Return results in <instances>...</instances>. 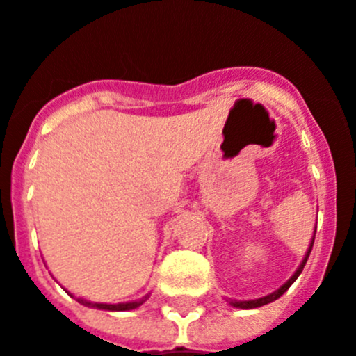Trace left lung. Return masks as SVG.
Returning <instances> with one entry per match:
<instances>
[{"mask_svg":"<svg viewBox=\"0 0 356 356\" xmlns=\"http://www.w3.org/2000/svg\"><path fill=\"white\" fill-rule=\"evenodd\" d=\"M313 244H314V238H313V242H311V245H309V251H307V254H305L304 261H302V264H300V267L297 268V272H295V274L291 275V277L288 279L286 283H284L283 286L279 288L277 291H274V293L267 295V297L257 298V300H241V302H230V304L234 305V307H241V309H254V307H260V305H265V304H268V302H272V300H275V298L281 297V295H283L284 291H286L288 288H290L291 284L295 283V279H297L298 275H300V272L304 270V265H305V261H307L309 254H311V249H313Z\"/></svg>","mask_w":356,"mask_h":356,"instance_id":"1","label":"left lung"}]
</instances>
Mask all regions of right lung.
I'll list each match as a JSON object with an SVG mask.
<instances>
[{
	"label": "right lung",
	"mask_w": 356,
	"mask_h": 356,
	"mask_svg": "<svg viewBox=\"0 0 356 356\" xmlns=\"http://www.w3.org/2000/svg\"><path fill=\"white\" fill-rule=\"evenodd\" d=\"M147 297L140 298V300L137 302H128V304H91V302H84L79 298V302L84 305H92V307H98V309H105V311H129V309H135L138 307V305L142 304V302L145 300Z\"/></svg>",
	"instance_id": "obj_1"
}]
</instances>
